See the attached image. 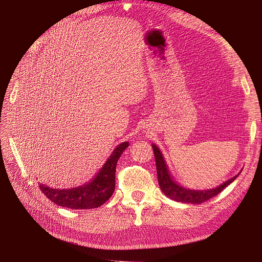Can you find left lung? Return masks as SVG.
Returning a JSON list of instances; mask_svg holds the SVG:
<instances>
[{"instance_id":"1","label":"left lung","mask_w":262,"mask_h":262,"mask_svg":"<svg viewBox=\"0 0 262 262\" xmlns=\"http://www.w3.org/2000/svg\"><path fill=\"white\" fill-rule=\"evenodd\" d=\"M152 149L155 154L157 176H158V182L160 185V189L168 198H170L171 200H174L177 202H182V203H192V204L203 203V202L212 199L215 195H217L219 193H221L227 185H229L239 176V174L235 176L234 178L229 179V180H227L226 182H224L223 184L217 186V188L211 189V190L195 191V190L185 189L180 184H178L173 180L172 177H171L169 169L167 167V163L164 161L163 156L160 152L159 148L152 144Z\"/></svg>"}]
</instances>
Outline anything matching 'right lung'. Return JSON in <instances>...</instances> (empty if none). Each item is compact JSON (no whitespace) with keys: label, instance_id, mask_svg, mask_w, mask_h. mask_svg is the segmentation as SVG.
<instances>
[{"label":"right lung","instance_id":"add662e5","mask_svg":"<svg viewBox=\"0 0 262 262\" xmlns=\"http://www.w3.org/2000/svg\"><path fill=\"white\" fill-rule=\"evenodd\" d=\"M128 143L118 145L96 176L84 185L72 189H51L46 184H39V189L57 205L71 210H89L103 205L115 190L116 163Z\"/></svg>","mask_w":262,"mask_h":262}]
</instances>
